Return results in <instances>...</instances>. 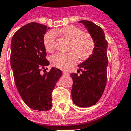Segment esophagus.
I'll return each instance as SVG.
<instances>
[{"label": "esophagus", "mask_w": 131, "mask_h": 131, "mask_svg": "<svg viewBox=\"0 0 131 131\" xmlns=\"http://www.w3.org/2000/svg\"><path fill=\"white\" fill-rule=\"evenodd\" d=\"M62 73H63L64 75H69V73L66 72V71H63V72H62Z\"/></svg>", "instance_id": "1"}]
</instances>
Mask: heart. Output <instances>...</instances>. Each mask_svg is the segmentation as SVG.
<instances>
[{
  "mask_svg": "<svg viewBox=\"0 0 131 131\" xmlns=\"http://www.w3.org/2000/svg\"><path fill=\"white\" fill-rule=\"evenodd\" d=\"M55 32L61 34L71 41L68 53H56L51 56L50 61L53 65L60 69H67L77 62V58L81 60L88 59L93 53L94 41L91 35L83 33L81 29L67 25ZM49 31L43 38V43L46 50H53L56 41V33Z\"/></svg>",
  "mask_w": 131,
  "mask_h": 131,
  "instance_id": "1",
  "label": "heart"
}]
</instances>
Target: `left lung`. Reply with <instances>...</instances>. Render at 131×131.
Wrapping results in <instances>:
<instances>
[{
    "mask_svg": "<svg viewBox=\"0 0 131 131\" xmlns=\"http://www.w3.org/2000/svg\"><path fill=\"white\" fill-rule=\"evenodd\" d=\"M83 23L94 41V49L91 56L79 64L77 73H71L73 81L71 95L73 103L81 108L95 105L104 93L107 81L108 42L104 31L90 21H79Z\"/></svg>",
    "mask_w": 131,
    "mask_h": 131,
    "instance_id": "left-lung-1",
    "label": "left lung"
}]
</instances>
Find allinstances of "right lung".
Returning <instances> with one entry per match:
<instances>
[{
    "label": "right lung",
    "instance_id": "add662e5",
    "mask_svg": "<svg viewBox=\"0 0 131 131\" xmlns=\"http://www.w3.org/2000/svg\"><path fill=\"white\" fill-rule=\"evenodd\" d=\"M48 29L29 23L16 31L10 43V61L16 88L25 104L38 111L52 108V93L62 76V71L54 67L48 73H41V69L49 65L43 43Z\"/></svg>",
    "mask_w": 131,
    "mask_h": 131
}]
</instances>
